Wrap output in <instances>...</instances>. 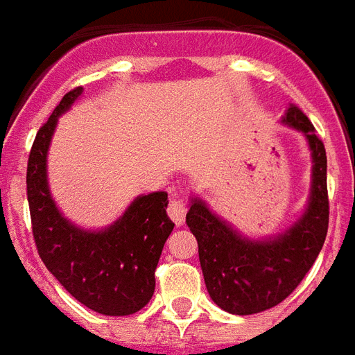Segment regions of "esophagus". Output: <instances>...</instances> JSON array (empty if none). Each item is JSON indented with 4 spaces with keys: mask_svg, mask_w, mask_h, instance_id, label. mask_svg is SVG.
I'll use <instances>...</instances> for the list:
<instances>
[{
    "mask_svg": "<svg viewBox=\"0 0 355 355\" xmlns=\"http://www.w3.org/2000/svg\"><path fill=\"white\" fill-rule=\"evenodd\" d=\"M166 212H168V216L172 218V222H174L175 225H183V223H185L187 209H185V203H183L181 200L170 201Z\"/></svg>",
    "mask_w": 355,
    "mask_h": 355,
    "instance_id": "obj_1",
    "label": "esophagus"
}]
</instances>
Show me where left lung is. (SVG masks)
<instances>
[{
	"instance_id": "obj_1",
	"label": "left lung",
	"mask_w": 355,
	"mask_h": 355,
	"mask_svg": "<svg viewBox=\"0 0 355 355\" xmlns=\"http://www.w3.org/2000/svg\"><path fill=\"white\" fill-rule=\"evenodd\" d=\"M280 123L304 135L311 187L304 212L284 232L249 238L192 196L187 225L198 240L207 291L222 310L251 315L280 304L315 262L328 232L326 150L310 119L291 104Z\"/></svg>"
}]
</instances>
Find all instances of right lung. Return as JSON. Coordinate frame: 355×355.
Here are the masks:
<instances>
[{
    "label": "right lung",
    "instance_id": "right-lung-1",
    "mask_svg": "<svg viewBox=\"0 0 355 355\" xmlns=\"http://www.w3.org/2000/svg\"><path fill=\"white\" fill-rule=\"evenodd\" d=\"M65 93L38 130L27 163V200L40 258L78 302L102 315H132L148 304L155 268L174 223L166 214L168 194H141L112 225L87 231L64 216L47 181V152L58 117L82 95Z\"/></svg>",
    "mask_w": 355,
    "mask_h": 355
}]
</instances>
